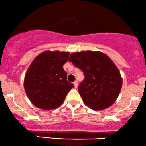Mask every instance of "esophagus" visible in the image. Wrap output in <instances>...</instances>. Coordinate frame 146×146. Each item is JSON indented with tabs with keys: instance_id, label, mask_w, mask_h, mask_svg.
I'll use <instances>...</instances> for the list:
<instances>
[{
	"instance_id": "obj_1",
	"label": "esophagus",
	"mask_w": 146,
	"mask_h": 146,
	"mask_svg": "<svg viewBox=\"0 0 146 146\" xmlns=\"http://www.w3.org/2000/svg\"><path fill=\"white\" fill-rule=\"evenodd\" d=\"M73 84H74V87L75 88H77L78 87V82L77 81H75L74 83H73Z\"/></svg>"
}]
</instances>
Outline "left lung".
<instances>
[{"label": "left lung", "mask_w": 146, "mask_h": 146, "mask_svg": "<svg viewBox=\"0 0 146 146\" xmlns=\"http://www.w3.org/2000/svg\"><path fill=\"white\" fill-rule=\"evenodd\" d=\"M68 60L83 72L84 79L78 86V92L86 106L100 111L115 101L122 87V78L106 54L99 51L73 53Z\"/></svg>", "instance_id": "left-lung-1"}]
</instances>
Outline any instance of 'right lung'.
I'll list each match as a JSON object with an SVG mask.
<instances>
[{
  "label": "right lung",
  "mask_w": 146,
  "mask_h": 146,
  "mask_svg": "<svg viewBox=\"0 0 146 146\" xmlns=\"http://www.w3.org/2000/svg\"><path fill=\"white\" fill-rule=\"evenodd\" d=\"M69 53L46 51L35 58L25 76L24 88L31 103L43 110L56 108L74 87L67 80L63 65Z\"/></svg>",
  "instance_id": "1"
}]
</instances>
